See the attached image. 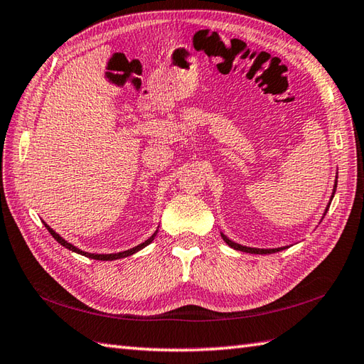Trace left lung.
<instances>
[{"label":"left lung","instance_id":"obj_1","mask_svg":"<svg viewBox=\"0 0 364 364\" xmlns=\"http://www.w3.org/2000/svg\"><path fill=\"white\" fill-rule=\"evenodd\" d=\"M336 184H338V173H336V176H335V184H333V191H331V197H330V202H328V205H327V208H326V211H323V215H326V213L328 211V206H330V203H331V200H333V197H335V192H336ZM323 215H322V219H323ZM322 219H321V222H322ZM220 236H222V239L223 241H225L231 249H235V250H241V252H245V253H255V255H267V253H275V252H280V250H284V249H288V247H277V249H257V247H247V245H241V244H237V242H235V241H231L230 237H227L225 235L222 233L220 231Z\"/></svg>","mask_w":364,"mask_h":364}]
</instances>
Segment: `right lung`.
I'll list each match as a JSON object with an SVG mask.
<instances>
[{"mask_svg":"<svg viewBox=\"0 0 364 364\" xmlns=\"http://www.w3.org/2000/svg\"><path fill=\"white\" fill-rule=\"evenodd\" d=\"M43 225L46 227V230L50 231V235L56 239V241L63 245V247H65V249H68V250H72V252H75V253H78V255H82V257H87V258H92V259H98V261H114V259H122V258H127V257H131V255H134V253H137L139 250H142L144 247H146L149 245L153 239H154V236H156V233H158V230L154 231V233L146 239V241H144V242H141L139 245H136V247H133V249H128V250H123V252H117V253H89V252H84V250H81V249H78V247H75L73 244H70L68 241H65V239L60 236V235H58L56 231H54L50 225H46V223L43 222Z\"/></svg>","mask_w":364,"mask_h":364,"instance_id":"right-lung-1","label":"right lung"}]
</instances>
